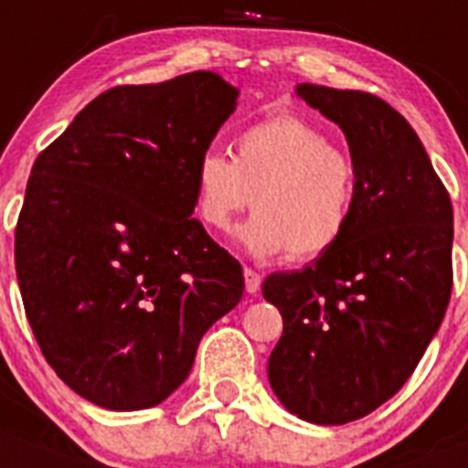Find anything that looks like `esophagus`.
Masks as SVG:
<instances>
[{
  "label": "esophagus",
  "mask_w": 468,
  "mask_h": 468,
  "mask_svg": "<svg viewBox=\"0 0 468 468\" xmlns=\"http://www.w3.org/2000/svg\"><path fill=\"white\" fill-rule=\"evenodd\" d=\"M243 278H246V290L250 294H257L260 292V285H262V276L255 271V269L246 267L243 269Z\"/></svg>",
  "instance_id": "esophagus-1"
}]
</instances>
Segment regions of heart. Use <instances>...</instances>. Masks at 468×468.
<instances>
[{
	"label": "heart",
	"instance_id": "b5f03b06",
	"mask_svg": "<svg viewBox=\"0 0 468 468\" xmlns=\"http://www.w3.org/2000/svg\"><path fill=\"white\" fill-rule=\"evenodd\" d=\"M353 155L318 125L278 113L246 127L234 160L206 150L195 166V211L208 229H227L252 204L241 243L255 255L311 262L348 231L357 204Z\"/></svg>",
	"mask_w": 468,
	"mask_h": 468
}]
</instances>
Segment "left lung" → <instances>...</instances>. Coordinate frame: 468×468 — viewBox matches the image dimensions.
I'll return each instance as SVG.
<instances>
[{
    "instance_id": "obj_1",
    "label": "left lung",
    "mask_w": 468,
    "mask_h": 468,
    "mask_svg": "<svg viewBox=\"0 0 468 468\" xmlns=\"http://www.w3.org/2000/svg\"><path fill=\"white\" fill-rule=\"evenodd\" d=\"M334 120L357 165L346 237L315 262L264 278L282 315L269 383L290 413L315 424L364 418L399 392L439 332L452 292V204L418 134L362 90L302 83Z\"/></svg>"
}]
</instances>
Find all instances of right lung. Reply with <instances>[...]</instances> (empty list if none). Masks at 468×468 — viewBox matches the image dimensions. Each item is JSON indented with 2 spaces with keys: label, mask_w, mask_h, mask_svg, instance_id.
<instances>
[{
  "label": "right lung",
  "mask_w": 468,
  "mask_h": 468,
  "mask_svg": "<svg viewBox=\"0 0 468 468\" xmlns=\"http://www.w3.org/2000/svg\"><path fill=\"white\" fill-rule=\"evenodd\" d=\"M237 97L213 71L118 85L34 162L16 225L25 313L55 374L101 409L165 401L241 302V264L192 218L197 160Z\"/></svg>",
  "instance_id": "obj_1"
}]
</instances>
